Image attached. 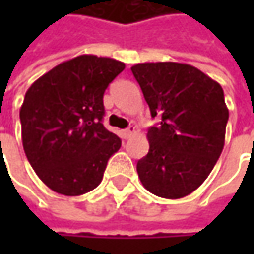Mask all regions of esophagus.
<instances>
[{
	"instance_id": "34e87169",
	"label": "esophagus",
	"mask_w": 254,
	"mask_h": 254,
	"mask_svg": "<svg viewBox=\"0 0 254 254\" xmlns=\"http://www.w3.org/2000/svg\"><path fill=\"white\" fill-rule=\"evenodd\" d=\"M135 132H136L135 127H129L127 129H125V130H124V136H125V138H129V136H132Z\"/></svg>"
}]
</instances>
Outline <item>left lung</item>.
<instances>
[{"label":"left lung","instance_id":"1","mask_svg":"<svg viewBox=\"0 0 254 254\" xmlns=\"http://www.w3.org/2000/svg\"><path fill=\"white\" fill-rule=\"evenodd\" d=\"M159 124L148 129L147 156L136 163L145 190L181 198L197 190L216 165L228 107L222 86L191 64L138 63L130 67Z\"/></svg>","mask_w":254,"mask_h":254}]
</instances>
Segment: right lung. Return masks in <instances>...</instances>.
Segmentation results:
<instances>
[{
	"mask_svg": "<svg viewBox=\"0 0 254 254\" xmlns=\"http://www.w3.org/2000/svg\"><path fill=\"white\" fill-rule=\"evenodd\" d=\"M125 63L91 54L36 79L20 107L26 157L39 179L63 195H82L103 179L121 138L101 124L103 95Z\"/></svg>",
	"mask_w": 254,
	"mask_h": 254,
	"instance_id": "1",
	"label": "right lung"
}]
</instances>
